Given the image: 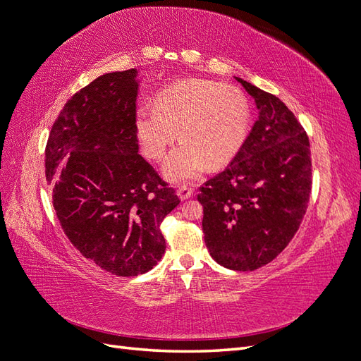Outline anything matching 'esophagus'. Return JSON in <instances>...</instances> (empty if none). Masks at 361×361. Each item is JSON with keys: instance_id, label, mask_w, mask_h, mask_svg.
Here are the masks:
<instances>
[{"instance_id": "1", "label": "esophagus", "mask_w": 361, "mask_h": 361, "mask_svg": "<svg viewBox=\"0 0 361 361\" xmlns=\"http://www.w3.org/2000/svg\"><path fill=\"white\" fill-rule=\"evenodd\" d=\"M192 194H194V190L191 187H188V185H180V187L178 188V195L182 200H187V199L192 197Z\"/></svg>"}]
</instances>
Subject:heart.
I'll use <instances>...</instances> for the list:
<instances>
[{
    "mask_svg": "<svg viewBox=\"0 0 361 361\" xmlns=\"http://www.w3.org/2000/svg\"><path fill=\"white\" fill-rule=\"evenodd\" d=\"M250 105L232 84L185 80L166 87L155 102L137 110V134L145 154L161 159L180 135L182 143L169 155L164 173L173 182L194 179L204 162L221 166L247 137Z\"/></svg>",
    "mask_w": 361,
    "mask_h": 361,
    "instance_id": "heart-1",
    "label": "heart"
}]
</instances>
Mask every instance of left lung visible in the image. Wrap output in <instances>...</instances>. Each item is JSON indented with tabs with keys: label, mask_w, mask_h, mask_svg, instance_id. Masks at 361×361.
I'll return each mask as SVG.
<instances>
[{
	"label": "left lung",
	"mask_w": 361,
	"mask_h": 361,
	"mask_svg": "<svg viewBox=\"0 0 361 361\" xmlns=\"http://www.w3.org/2000/svg\"><path fill=\"white\" fill-rule=\"evenodd\" d=\"M236 80L255 97L259 118L226 170L202 185L197 199L212 259L228 269L255 271L288 247L307 211L310 143L277 96Z\"/></svg>",
	"instance_id": "8db88e82"
}]
</instances>
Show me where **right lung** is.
Masks as SVG:
<instances>
[{
	"label": "right lung",
	"instance_id": "obj_1",
	"mask_svg": "<svg viewBox=\"0 0 361 361\" xmlns=\"http://www.w3.org/2000/svg\"><path fill=\"white\" fill-rule=\"evenodd\" d=\"M137 71L105 73L76 92L45 149L52 204L76 250L110 274L135 277L161 260L164 218L180 200L138 154Z\"/></svg>",
	"mask_w": 361,
	"mask_h": 361
}]
</instances>
